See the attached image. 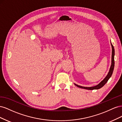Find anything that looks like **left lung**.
Here are the masks:
<instances>
[{
    "label": "left lung",
    "mask_w": 122,
    "mask_h": 122,
    "mask_svg": "<svg viewBox=\"0 0 122 122\" xmlns=\"http://www.w3.org/2000/svg\"><path fill=\"white\" fill-rule=\"evenodd\" d=\"M111 45L112 47V64L111 66H110V67L109 69V71L107 74V75L105 77V78L103 79L102 81L100 82L98 84H97V86H92V87H84V86H78L75 83L74 84L77 87H78L81 88H83V89H86V90H98L99 88H101L103 87L104 85L106 84V83L108 81V80L111 77L112 73L113 71V69H114V49L113 45H112V44L111 43Z\"/></svg>",
    "instance_id": "1"
}]
</instances>
